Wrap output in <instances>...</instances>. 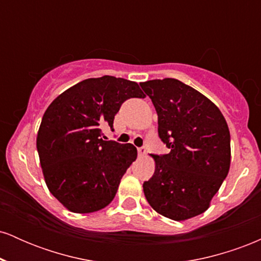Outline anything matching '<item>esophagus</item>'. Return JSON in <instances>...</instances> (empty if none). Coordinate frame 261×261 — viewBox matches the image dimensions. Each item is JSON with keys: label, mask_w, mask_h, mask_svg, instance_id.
<instances>
[{"label": "esophagus", "mask_w": 261, "mask_h": 261, "mask_svg": "<svg viewBox=\"0 0 261 261\" xmlns=\"http://www.w3.org/2000/svg\"><path fill=\"white\" fill-rule=\"evenodd\" d=\"M137 153H139V157H145L147 154V151H146L145 147H140L137 148Z\"/></svg>", "instance_id": "esophagus-1"}]
</instances>
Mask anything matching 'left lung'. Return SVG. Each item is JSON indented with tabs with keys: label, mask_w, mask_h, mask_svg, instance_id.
<instances>
[{
	"label": "left lung",
	"mask_w": 261,
	"mask_h": 261,
	"mask_svg": "<svg viewBox=\"0 0 261 261\" xmlns=\"http://www.w3.org/2000/svg\"><path fill=\"white\" fill-rule=\"evenodd\" d=\"M140 86L158 115V135L170 148L152 155L154 173L143 182L151 207L162 216L185 221L210 207L230 167L226 119L207 97L175 79Z\"/></svg>",
	"instance_id": "obj_1"
}]
</instances>
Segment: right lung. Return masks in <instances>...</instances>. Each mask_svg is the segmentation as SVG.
Listing matches in <instances>:
<instances>
[{"mask_svg": "<svg viewBox=\"0 0 261 261\" xmlns=\"http://www.w3.org/2000/svg\"><path fill=\"white\" fill-rule=\"evenodd\" d=\"M145 97L133 81L103 76L66 89L45 110L37 136L41 170L50 193L74 214L107 207L122 175L137 158L131 143L101 139L128 98Z\"/></svg>", "mask_w": 261, "mask_h": 261, "instance_id": "add662e5", "label": "right lung"}]
</instances>
